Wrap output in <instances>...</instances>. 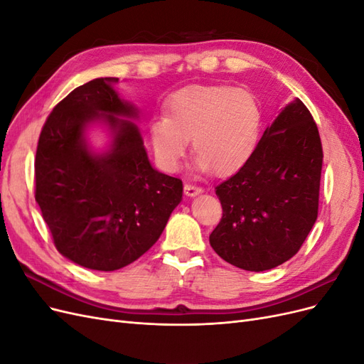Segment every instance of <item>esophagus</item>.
Instances as JSON below:
<instances>
[{
    "mask_svg": "<svg viewBox=\"0 0 364 364\" xmlns=\"http://www.w3.org/2000/svg\"><path fill=\"white\" fill-rule=\"evenodd\" d=\"M183 191H185V194L186 196H190V197H193V196H197V194H200L203 190L200 188V186H197V185H194V183H190V182H186L185 185H183Z\"/></svg>",
    "mask_w": 364,
    "mask_h": 364,
    "instance_id": "obj_1",
    "label": "esophagus"
}]
</instances>
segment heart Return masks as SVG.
<instances>
[{"label": "heart", "instance_id": "1", "mask_svg": "<svg viewBox=\"0 0 364 364\" xmlns=\"http://www.w3.org/2000/svg\"><path fill=\"white\" fill-rule=\"evenodd\" d=\"M258 98L243 87L188 86L167 103V117L150 121L149 136L158 164L174 171L191 138L196 167L217 176L243 168L261 136Z\"/></svg>", "mask_w": 364, "mask_h": 364}]
</instances>
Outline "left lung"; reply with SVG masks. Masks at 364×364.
<instances>
[{"mask_svg": "<svg viewBox=\"0 0 364 364\" xmlns=\"http://www.w3.org/2000/svg\"><path fill=\"white\" fill-rule=\"evenodd\" d=\"M322 162L316 121L294 100L264 130L245 167L215 186L223 215L209 243L217 255L249 272L293 258L316 223Z\"/></svg>", "mask_w": 364, "mask_h": 364, "instance_id": "8db88e82", "label": "left lung"}]
</instances>
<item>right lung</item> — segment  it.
Listing matches in <instances>:
<instances>
[{
  "instance_id": "right-lung-1",
  "label": "right lung",
  "mask_w": 364,
  "mask_h": 364,
  "mask_svg": "<svg viewBox=\"0 0 364 364\" xmlns=\"http://www.w3.org/2000/svg\"><path fill=\"white\" fill-rule=\"evenodd\" d=\"M117 77L75 87L43 124L35 159V199L56 249L86 269L112 272L156 243L182 200V181L151 167L135 107L121 100ZM103 117L114 132L112 150L94 156L82 132Z\"/></svg>"
}]
</instances>
